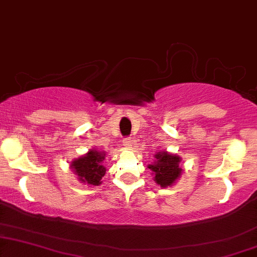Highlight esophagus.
<instances>
[{"label":"esophagus","instance_id":"obj_1","mask_svg":"<svg viewBox=\"0 0 257 257\" xmlns=\"http://www.w3.org/2000/svg\"><path fill=\"white\" fill-rule=\"evenodd\" d=\"M122 144H124L125 147H131L132 146V139L131 138H125L124 140H122Z\"/></svg>","mask_w":257,"mask_h":257}]
</instances>
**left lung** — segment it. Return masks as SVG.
Masks as SVG:
<instances>
[{
  "label": "left lung",
  "mask_w": 257,
  "mask_h": 257,
  "mask_svg": "<svg viewBox=\"0 0 257 257\" xmlns=\"http://www.w3.org/2000/svg\"><path fill=\"white\" fill-rule=\"evenodd\" d=\"M156 159L153 165H149L150 170L156 174L154 181L161 187L171 186L181 174V168L179 167L180 157L173 156L168 152H159L156 156Z\"/></svg>",
  "instance_id": "left-lung-1"
}]
</instances>
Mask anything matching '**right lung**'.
Wrapping results in <instances>:
<instances>
[{
	"mask_svg": "<svg viewBox=\"0 0 257 257\" xmlns=\"http://www.w3.org/2000/svg\"><path fill=\"white\" fill-rule=\"evenodd\" d=\"M105 156L106 154L101 151L91 150L85 156L80 157L79 159H76L71 163V168H73L75 173L78 175L79 180L82 182L98 186L101 184V178L106 172L103 166Z\"/></svg>",
	"mask_w": 257,
	"mask_h": 257,
	"instance_id": "obj_1",
	"label": "right lung"
}]
</instances>
